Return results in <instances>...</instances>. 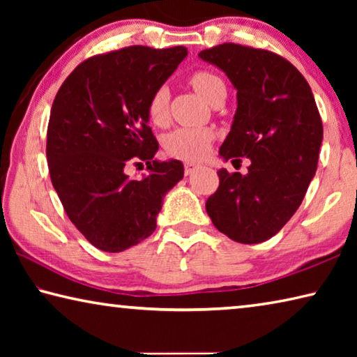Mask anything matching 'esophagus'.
I'll list each match as a JSON object with an SVG mask.
<instances>
[{
    "label": "esophagus",
    "instance_id": "1",
    "mask_svg": "<svg viewBox=\"0 0 357 357\" xmlns=\"http://www.w3.org/2000/svg\"><path fill=\"white\" fill-rule=\"evenodd\" d=\"M198 168V165L197 164H192V162H185L184 164V173L185 174H192L193 172H195Z\"/></svg>",
    "mask_w": 357,
    "mask_h": 357
}]
</instances>
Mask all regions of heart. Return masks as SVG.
<instances>
[{
  "mask_svg": "<svg viewBox=\"0 0 357 357\" xmlns=\"http://www.w3.org/2000/svg\"><path fill=\"white\" fill-rule=\"evenodd\" d=\"M193 89L204 100L211 102L217 94L225 91V83L222 78L211 70H197L190 77ZM168 105H170V93L167 86L155 88L149 96L146 112L149 119L155 126H164L168 121ZM214 140L213 130L179 128L165 137L167 153L183 160H198L208 153L211 143Z\"/></svg>",
  "mask_w": 357,
  "mask_h": 357,
  "instance_id": "b5f03b06",
  "label": "heart"
}]
</instances>
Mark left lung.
<instances>
[{"instance_id":"1","label":"left lung","mask_w":357,"mask_h":357,"mask_svg":"<svg viewBox=\"0 0 357 357\" xmlns=\"http://www.w3.org/2000/svg\"><path fill=\"white\" fill-rule=\"evenodd\" d=\"M198 56L220 68L238 89L220 155L250 159L244 176L217 172L219 187L206 213L229 239L263 243L291 219L315 176L323 140L318 107L304 75L274 52L225 42Z\"/></svg>"}]
</instances>
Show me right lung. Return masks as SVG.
<instances>
[{
  "label": "right lung",
  "mask_w": 357,
  "mask_h": 357,
  "mask_svg": "<svg viewBox=\"0 0 357 357\" xmlns=\"http://www.w3.org/2000/svg\"><path fill=\"white\" fill-rule=\"evenodd\" d=\"M185 56L183 45L124 47L84 59L58 89L48 172L70 222L99 250L123 252L153 234L165 193L184 176L179 160H154L146 105ZM130 163L150 174L130 180Z\"/></svg>",
  "instance_id": "right-lung-1"
}]
</instances>
